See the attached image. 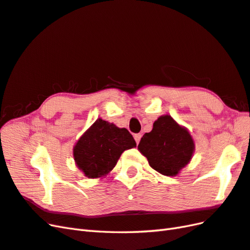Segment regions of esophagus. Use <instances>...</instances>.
I'll return each instance as SVG.
<instances>
[{
	"instance_id": "esophagus-1",
	"label": "esophagus",
	"mask_w": 250,
	"mask_h": 250,
	"mask_svg": "<svg viewBox=\"0 0 250 250\" xmlns=\"http://www.w3.org/2000/svg\"><path fill=\"white\" fill-rule=\"evenodd\" d=\"M140 138H142V134H140V133L135 134V135H134V139H135L136 144H139V142H140Z\"/></svg>"
}]
</instances>
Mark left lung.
<instances>
[{
  "instance_id": "obj_1",
  "label": "left lung",
  "mask_w": 250,
  "mask_h": 250,
  "mask_svg": "<svg viewBox=\"0 0 250 250\" xmlns=\"http://www.w3.org/2000/svg\"><path fill=\"white\" fill-rule=\"evenodd\" d=\"M194 148L189 131L170 115L158 117L152 131L146 133L138 145V150L148 159L151 167L167 176H175L186 167Z\"/></svg>"
}]
</instances>
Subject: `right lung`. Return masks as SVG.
Here are the masks:
<instances>
[{"label": "right lung", "mask_w": 250, "mask_h": 250, "mask_svg": "<svg viewBox=\"0 0 250 250\" xmlns=\"http://www.w3.org/2000/svg\"><path fill=\"white\" fill-rule=\"evenodd\" d=\"M134 146L135 140L126 129L98 118L76 143L74 159L86 177H104L123 152Z\"/></svg>", "instance_id": "1"}]
</instances>
